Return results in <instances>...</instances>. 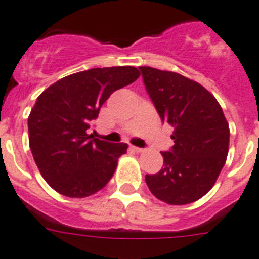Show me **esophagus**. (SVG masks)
Returning a JSON list of instances; mask_svg holds the SVG:
<instances>
[{
    "label": "esophagus",
    "instance_id": "obj_1",
    "mask_svg": "<svg viewBox=\"0 0 259 259\" xmlns=\"http://www.w3.org/2000/svg\"><path fill=\"white\" fill-rule=\"evenodd\" d=\"M130 149L133 150V151H136V153H143V149H141V147H137V146H130Z\"/></svg>",
    "mask_w": 259,
    "mask_h": 259
}]
</instances>
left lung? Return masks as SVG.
I'll use <instances>...</instances> for the list:
<instances>
[{"label":"left lung","instance_id":"obj_1","mask_svg":"<svg viewBox=\"0 0 259 259\" xmlns=\"http://www.w3.org/2000/svg\"><path fill=\"white\" fill-rule=\"evenodd\" d=\"M162 121L174 127L172 150L163 167L145 180L156 199L184 205L214 186L227 162L229 125L216 97L201 84L172 71L140 67Z\"/></svg>","mask_w":259,"mask_h":259}]
</instances>
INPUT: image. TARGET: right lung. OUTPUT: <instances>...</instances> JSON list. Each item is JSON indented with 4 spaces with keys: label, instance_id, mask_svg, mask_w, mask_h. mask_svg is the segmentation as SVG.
Returning <instances> with one entry per match:
<instances>
[{
    "label": "right lung",
    "instance_id": "1",
    "mask_svg": "<svg viewBox=\"0 0 259 259\" xmlns=\"http://www.w3.org/2000/svg\"><path fill=\"white\" fill-rule=\"evenodd\" d=\"M132 66L72 73L45 89L30 112L29 143L39 172L60 195L87 197L112 179L126 143L87 134L100 108L114 91L140 77Z\"/></svg>",
    "mask_w": 259,
    "mask_h": 259
}]
</instances>
